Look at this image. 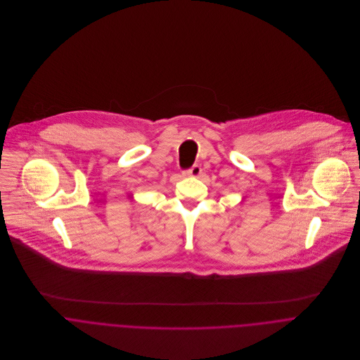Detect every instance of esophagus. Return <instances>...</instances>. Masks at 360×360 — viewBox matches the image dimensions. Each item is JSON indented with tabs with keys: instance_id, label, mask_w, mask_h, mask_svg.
Masks as SVG:
<instances>
[{
	"instance_id": "obj_1",
	"label": "esophagus",
	"mask_w": 360,
	"mask_h": 360,
	"mask_svg": "<svg viewBox=\"0 0 360 360\" xmlns=\"http://www.w3.org/2000/svg\"><path fill=\"white\" fill-rule=\"evenodd\" d=\"M201 172H202L201 166L200 165H194V166H191L190 169L186 170V174L187 176H193V177H198L201 174Z\"/></svg>"
}]
</instances>
